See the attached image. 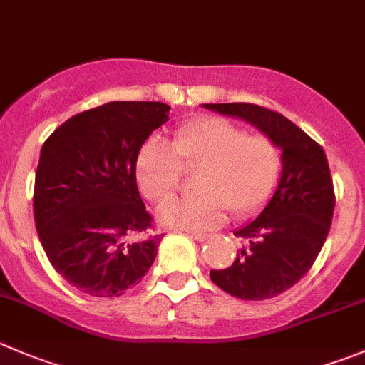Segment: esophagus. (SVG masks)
Listing matches in <instances>:
<instances>
[{
    "label": "esophagus",
    "instance_id": "esophagus-1",
    "mask_svg": "<svg viewBox=\"0 0 365 365\" xmlns=\"http://www.w3.org/2000/svg\"><path fill=\"white\" fill-rule=\"evenodd\" d=\"M189 237H190V239L203 242V240H207L210 235H208V233H189Z\"/></svg>",
    "mask_w": 365,
    "mask_h": 365
}]
</instances>
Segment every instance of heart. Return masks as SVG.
Instances as JSON below:
<instances>
[{"label":"heart","mask_w":365,"mask_h":365,"mask_svg":"<svg viewBox=\"0 0 365 365\" xmlns=\"http://www.w3.org/2000/svg\"><path fill=\"white\" fill-rule=\"evenodd\" d=\"M200 169L196 198H172L158 207L168 228L203 232L215 228L228 210L237 217L257 212L271 196L282 168L280 148L226 119L201 118L178 126L171 144L150 137L135 160L140 192L160 203L178 188L181 168Z\"/></svg>","instance_id":"heart-1"}]
</instances>
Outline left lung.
Here are the masks:
<instances>
[{
  "label": "left lung",
  "instance_id": "left-lung-1",
  "mask_svg": "<svg viewBox=\"0 0 365 365\" xmlns=\"http://www.w3.org/2000/svg\"><path fill=\"white\" fill-rule=\"evenodd\" d=\"M203 107L257 126L282 150L277 190L258 217L235 232L246 246L232 265L210 271L212 282L230 296L247 302L274 298L305 277L330 232L335 194L327 155L278 112L251 103Z\"/></svg>",
  "mask_w": 365,
  "mask_h": 365
}]
</instances>
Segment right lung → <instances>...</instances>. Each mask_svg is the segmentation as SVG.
I'll return each instance as SVG.
<instances>
[{
	"label": "right lung",
	"instance_id": "right-lung-1",
	"mask_svg": "<svg viewBox=\"0 0 365 365\" xmlns=\"http://www.w3.org/2000/svg\"><path fill=\"white\" fill-rule=\"evenodd\" d=\"M169 110L160 101H110L67 119L42 146L34 190L38 239L55 271L85 294H125L155 262L162 233H150L135 160Z\"/></svg>",
	"mask_w": 365,
	"mask_h": 365
}]
</instances>
